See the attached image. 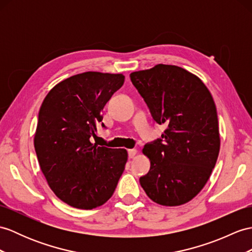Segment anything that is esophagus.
<instances>
[{"instance_id": "1", "label": "esophagus", "mask_w": 252, "mask_h": 252, "mask_svg": "<svg viewBox=\"0 0 252 252\" xmlns=\"http://www.w3.org/2000/svg\"><path fill=\"white\" fill-rule=\"evenodd\" d=\"M136 155H137V150H134V149L128 150V156H129V158H133Z\"/></svg>"}]
</instances>
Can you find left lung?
<instances>
[{
    "label": "left lung",
    "mask_w": 252,
    "mask_h": 252,
    "mask_svg": "<svg viewBox=\"0 0 252 252\" xmlns=\"http://www.w3.org/2000/svg\"><path fill=\"white\" fill-rule=\"evenodd\" d=\"M153 119L165 129L143 154L151 169L140 184L151 200L179 206L192 200L216 164L220 136L211 92L193 73L175 65L157 64L130 73Z\"/></svg>",
    "instance_id": "obj_1"
}]
</instances>
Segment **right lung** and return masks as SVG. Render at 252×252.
<instances>
[{
  "mask_svg": "<svg viewBox=\"0 0 252 252\" xmlns=\"http://www.w3.org/2000/svg\"><path fill=\"white\" fill-rule=\"evenodd\" d=\"M124 80L123 73H78L54 85L41 103L34 136L39 167L55 195L72 207L105 204L125 169V149L90 141L103 107Z\"/></svg>",
  "mask_w": 252,
  "mask_h": 252,
  "instance_id": "1",
  "label": "right lung"
}]
</instances>
